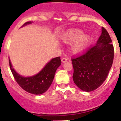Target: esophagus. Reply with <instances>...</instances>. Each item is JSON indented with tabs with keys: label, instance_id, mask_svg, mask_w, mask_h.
<instances>
[{
	"label": "esophagus",
	"instance_id": "34e87169",
	"mask_svg": "<svg viewBox=\"0 0 121 121\" xmlns=\"http://www.w3.org/2000/svg\"><path fill=\"white\" fill-rule=\"evenodd\" d=\"M61 60H62V62L65 63V62H67L68 60H67V59L65 58V57H63V58H62Z\"/></svg>",
	"mask_w": 121,
	"mask_h": 121
}]
</instances>
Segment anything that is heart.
I'll return each mask as SVG.
<instances>
[{"instance_id":"heart-1","label":"heart","mask_w":121,"mask_h":121,"mask_svg":"<svg viewBox=\"0 0 121 121\" xmlns=\"http://www.w3.org/2000/svg\"><path fill=\"white\" fill-rule=\"evenodd\" d=\"M91 36L88 34H84V31L80 29H72L68 31L62 38L64 43H70L72 53L79 54L83 53L88 47L91 42Z\"/></svg>"}]
</instances>
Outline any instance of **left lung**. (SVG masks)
<instances>
[{
	"mask_svg": "<svg viewBox=\"0 0 121 121\" xmlns=\"http://www.w3.org/2000/svg\"><path fill=\"white\" fill-rule=\"evenodd\" d=\"M107 31L102 27V33L96 45L86 53L72 59L73 79L78 88L89 92L104 83L112 66L114 48Z\"/></svg>",
	"mask_w": 121,
	"mask_h": 121,
	"instance_id": "1",
	"label": "left lung"
}]
</instances>
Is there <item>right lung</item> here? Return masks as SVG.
Wrapping results in <instances>:
<instances>
[{
    "label": "right lung",
    "instance_id": "1",
    "mask_svg": "<svg viewBox=\"0 0 121 121\" xmlns=\"http://www.w3.org/2000/svg\"><path fill=\"white\" fill-rule=\"evenodd\" d=\"M32 23L33 22H26L22 27ZM9 64L14 78L24 90L33 95H41L45 92L52 84L56 71L61 65V60L60 57L51 59L38 73L27 77L23 76L16 72L9 58Z\"/></svg>",
    "mask_w": 121,
    "mask_h": 121
}]
</instances>
